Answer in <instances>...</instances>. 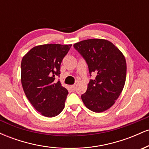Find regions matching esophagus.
I'll use <instances>...</instances> for the list:
<instances>
[{
  "mask_svg": "<svg viewBox=\"0 0 149 149\" xmlns=\"http://www.w3.org/2000/svg\"><path fill=\"white\" fill-rule=\"evenodd\" d=\"M71 90H73V91H75V89H76V85H71Z\"/></svg>",
  "mask_w": 149,
  "mask_h": 149,
  "instance_id": "esophagus-1",
  "label": "esophagus"
}]
</instances>
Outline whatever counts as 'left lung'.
<instances>
[{"label":"left lung","mask_w":149,"mask_h":149,"mask_svg":"<svg viewBox=\"0 0 149 149\" xmlns=\"http://www.w3.org/2000/svg\"><path fill=\"white\" fill-rule=\"evenodd\" d=\"M88 64L90 79L81 95L83 103L94 112L107 110L115 103L124 88L127 65L123 53L104 39H88L73 45Z\"/></svg>","instance_id":"obj_1"}]
</instances>
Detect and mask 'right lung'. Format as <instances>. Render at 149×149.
<instances>
[{"mask_svg":"<svg viewBox=\"0 0 149 149\" xmlns=\"http://www.w3.org/2000/svg\"><path fill=\"white\" fill-rule=\"evenodd\" d=\"M71 45L36 46L22 58L21 80L24 91L33 107L48 118L59 115L64 108L68 90L59 80L61 63Z\"/></svg>","mask_w":149,"mask_h":149,"instance_id":"obj_1","label":"right lung"}]
</instances>
